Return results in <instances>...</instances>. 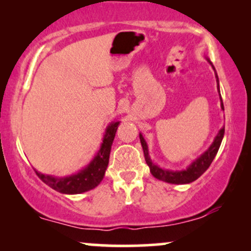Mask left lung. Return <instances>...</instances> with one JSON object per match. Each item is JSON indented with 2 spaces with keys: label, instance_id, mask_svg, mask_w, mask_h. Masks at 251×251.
Masks as SVG:
<instances>
[{
  "label": "left lung",
  "instance_id": "obj_1",
  "mask_svg": "<svg viewBox=\"0 0 251 251\" xmlns=\"http://www.w3.org/2000/svg\"><path fill=\"white\" fill-rule=\"evenodd\" d=\"M208 61L210 62V60H208ZM212 67H214V66H212ZM216 77H217V81H218L217 74H216ZM218 91H220V88H218ZM222 109H224L223 102H222ZM223 135H224V127L221 128L220 133L217 134V137H216V139L214 140V143H212V145L210 146L208 151H205L200 158H197V159H196L195 162L185 170V171H168V170H163L158 168L157 165H154V164L152 163V160L150 159L148 145H146V142L144 140L143 135L140 134L139 138L144 150V157H145L146 164L149 165L150 171H151V174L153 177H155L159 180L168 181V183H171V184H188L196 180L197 178H200L201 176L208 170L209 166L211 165L212 160H214V158L216 157V154H217L218 152V149H220L221 146Z\"/></svg>",
  "mask_w": 251,
  "mask_h": 251
}]
</instances>
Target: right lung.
I'll return each mask as SVG.
<instances>
[{
  "mask_svg": "<svg viewBox=\"0 0 251 251\" xmlns=\"http://www.w3.org/2000/svg\"><path fill=\"white\" fill-rule=\"evenodd\" d=\"M118 125H119V122L112 123L108 126L98 154L89 163L87 168L81 170L79 174L66 178H55L51 176L41 175L40 172L35 171L37 177L51 189L57 192H61V194H81V192L94 189L99 185L105 176V171L108 165L109 153H111V146L114 137H116Z\"/></svg>",
  "mask_w": 251,
  "mask_h": 251,
  "instance_id": "obj_1",
  "label": "right lung"
}]
</instances>
